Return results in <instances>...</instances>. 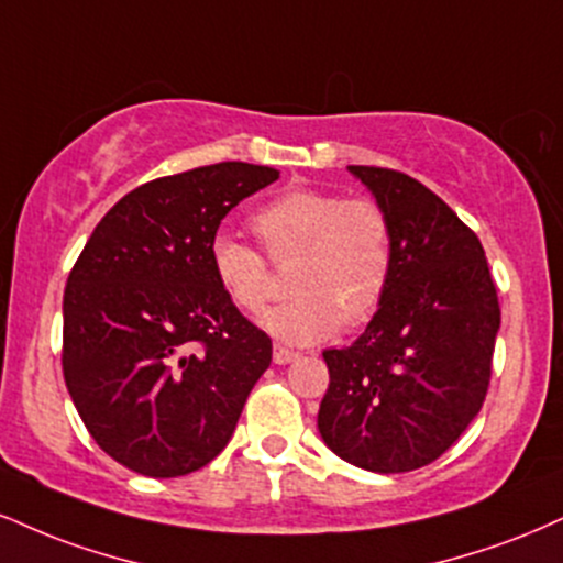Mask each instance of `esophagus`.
I'll return each instance as SVG.
<instances>
[{
	"mask_svg": "<svg viewBox=\"0 0 563 563\" xmlns=\"http://www.w3.org/2000/svg\"><path fill=\"white\" fill-rule=\"evenodd\" d=\"M273 358H275V364H290V362H296V358H299V354L286 349V346H275Z\"/></svg>",
	"mask_w": 563,
	"mask_h": 563,
	"instance_id": "obj_1",
	"label": "esophagus"
}]
</instances>
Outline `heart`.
<instances>
[{
	"mask_svg": "<svg viewBox=\"0 0 563 563\" xmlns=\"http://www.w3.org/2000/svg\"><path fill=\"white\" fill-rule=\"evenodd\" d=\"M252 228L269 260H294L288 288L296 296L267 309L260 320L277 341L296 346L320 343L341 322L362 324L380 307L393 269V228L377 201L294 188L256 209ZM209 262L235 307H264L269 269L256 249L233 235H217Z\"/></svg>",
	"mask_w": 563,
	"mask_h": 563,
	"instance_id": "1",
	"label": "heart"
}]
</instances>
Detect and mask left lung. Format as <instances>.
<instances>
[{
    "instance_id": "left-lung-1",
    "label": "left lung",
    "mask_w": 563,
    "mask_h": 563,
    "mask_svg": "<svg viewBox=\"0 0 563 563\" xmlns=\"http://www.w3.org/2000/svg\"><path fill=\"white\" fill-rule=\"evenodd\" d=\"M390 217L393 269L367 330L322 351L317 428L343 462L398 475L435 462L483 409L500 328L483 243L422 183L351 165Z\"/></svg>"
}]
</instances>
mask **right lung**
I'll use <instances>...</instances> for the list:
<instances>
[{"mask_svg":"<svg viewBox=\"0 0 563 563\" xmlns=\"http://www.w3.org/2000/svg\"><path fill=\"white\" fill-rule=\"evenodd\" d=\"M277 178L220 162L144 183L101 217L67 277V393L99 449L139 475L212 462L273 362V341L217 283L209 246L222 217Z\"/></svg>","mask_w":563,"mask_h":563,"instance_id":"obj_1","label":"right lung"}]
</instances>
